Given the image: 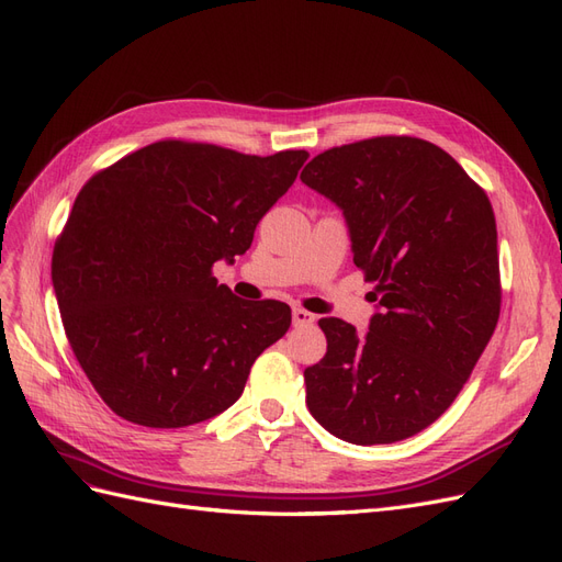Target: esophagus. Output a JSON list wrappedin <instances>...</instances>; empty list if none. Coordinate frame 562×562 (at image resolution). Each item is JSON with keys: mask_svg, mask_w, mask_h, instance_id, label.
I'll return each instance as SVG.
<instances>
[{"mask_svg": "<svg viewBox=\"0 0 562 562\" xmlns=\"http://www.w3.org/2000/svg\"><path fill=\"white\" fill-rule=\"evenodd\" d=\"M314 318L316 316L312 312H307V310H302V307L293 310V323H295V326H312Z\"/></svg>", "mask_w": 562, "mask_h": 562, "instance_id": "1", "label": "esophagus"}]
</instances>
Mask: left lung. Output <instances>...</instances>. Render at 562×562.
I'll use <instances>...</instances> for the list:
<instances>
[{
  "instance_id": "left-lung-1",
  "label": "left lung",
  "mask_w": 562,
  "mask_h": 562,
  "mask_svg": "<svg viewBox=\"0 0 562 562\" xmlns=\"http://www.w3.org/2000/svg\"><path fill=\"white\" fill-rule=\"evenodd\" d=\"M300 180L342 211L353 262L378 283L363 335L318 321L328 351L304 370L310 413L353 446L411 438L448 411L495 333V213L448 151L407 135L333 147Z\"/></svg>"
}]
</instances>
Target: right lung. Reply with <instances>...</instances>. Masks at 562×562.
Listing matches in <instances>:
<instances>
[{
    "label": "right lung",
    "instance_id": "obj_1",
    "mask_svg": "<svg viewBox=\"0 0 562 562\" xmlns=\"http://www.w3.org/2000/svg\"><path fill=\"white\" fill-rule=\"evenodd\" d=\"M307 159L161 140L81 187L50 279L77 361L119 417L180 429L239 401L291 307L236 297L211 269L250 248Z\"/></svg>",
    "mask_w": 562,
    "mask_h": 562
}]
</instances>
